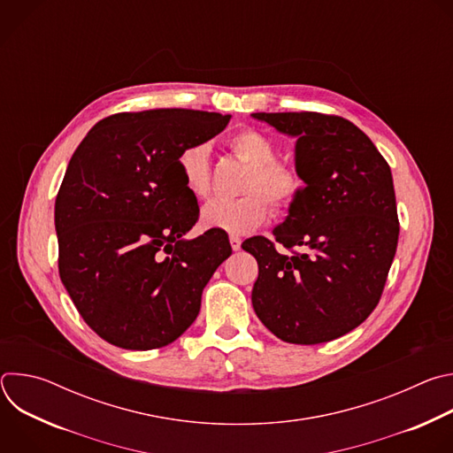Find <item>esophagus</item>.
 <instances>
[{
    "label": "esophagus",
    "instance_id": "esophagus-1",
    "mask_svg": "<svg viewBox=\"0 0 453 453\" xmlns=\"http://www.w3.org/2000/svg\"><path fill=\"white\" fill-rule=\"evenodd\" d=\"M229 242H231V247H233V250H240V247H242V238L240 236H229Z\"/></svg>",
    "mask_w": 453,
    "mask_h": 453
}]
</instances>
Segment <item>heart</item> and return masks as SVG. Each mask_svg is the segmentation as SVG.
I'll list each match as a JSON object with an SVG mask.
<instances>
[{
    "mask_svg": "<svg viewBox=\"0 0 453 453\" xmlns=\"http://www.w3.org/2000/svg\"><path fill=\"white\" fill-rule=\"evenodd\" d=\"M229 149L247 165L240 184L243 196L206 204L201 213V224L206 229L247 234L267 219L269 204L278 215L288 213L297 204L306 182L294 165L276 159L278 147L265 133L252 127L240 128L229 138ZM177 163L191 196L199 201L210 197L211 163L208 143L188 145L180 150Z\"/></svg>",
    "mask_w": 453,
    "mask_h": 453,
    "instance_id": "b5f03b06",
    "label": "heart"
}]
</instances>
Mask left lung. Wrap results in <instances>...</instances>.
Listing matches in <instances>:
<instances>
[{"label":"left lung","instance_id":"1","mask_svg":"<svg viewBox=\"0 0 453 453\" xmlns=\"http://www.w3.org/2000/svg\"><path fill=\"white\" fill-rule=\"evenodd\" d=\"M297 138L306 186L274 238L242 243L257 262L252 308L290 344L330 342L376 308L396 254L400 222L389 165L349 119L322 112H254ZM283 244L291 254L278 251ZM302 252L295 250V247Z\"/></svg>","mask_w":453,"mask_h":453}]
</instances>
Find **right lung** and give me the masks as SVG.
Masks as SVG:
<instances>
[{
  "label": "right lung",
  "mask_w": 453,
  "mask_h": 453,
  "mask_svg": "<svg viewBox=\"0 0 453 453\" xmlns=\"http://www.w3.org/2000/svg\"><path fill=\"white\" fill-rule=\"evenodd\" d=\"M229 119L191 109L118 112L72 156L55 199L58 274L86 325L109 344L163 348L197 319L231 245L211 229L184 238L199 204L177 159Z\"/></svg>",
  "instance_id": "1"
}]
</instances>
